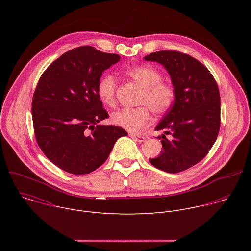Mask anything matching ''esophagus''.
<instances>
[{"instance_id": "1", "label": "esophagus", "mask_w": 251, "mask_h": 251, "mask_svg": "<svg viewBox=\"0 0 251 251\" xmlns=\"http://www.w3.org/2000/svg\"><path fill=\"white\" fill-rule=\"evenodd\" d=\"M129 136H130L133 140H135V141H137V142H143V141L145 140V137H144V136L136 135V134H133V133H130V134H129Z\"/></svg>"}]
</instances>
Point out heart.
Segmentation results:
<instances>
[{"mask_svg": "<svg viewBox=\"0 0 251 251\" xmlns=\"http://www.w3.org/2000/svg\"><path fill=\"white\" fill-rule=\"evenodd\" d=\"M125 75L143 88L138 104L133 109H121L112 113L111 121L116 126L130 132H139L151 123V110L161 115L166 113L174 103L176 90L172 83L162 80L161 71L149 64L136 65L125 70ZM117 82L112 75H104L97 83V94L103 104L116 105Z\"/></svg>", "mask_w": 251, "mask_h": 251, "instance_id": "b5f03b06", "label": "heart"}]
</instances>
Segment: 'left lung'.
<instances>
[{
    "label": "left lung",
    "mask_w": 251,
    "mask_h": 251,
    "mask_svg": "<svg viewBox=\"0 0 251 251\" xmlns=\"http://www.w3.org/2000/svg\"><path fill=\"white\" fill-rule=\"evenodd\" d=\"M161 63L176 90L175 101L156 131L163 130L161 154L150 163L167 173L183 172L201 162L216 142L221 127V96L209 70L198 59L176 50L144 57ZM169 134L170 138H166Z\"/></svg>",
    "instance_id": "obj_1"
}]
</instances>
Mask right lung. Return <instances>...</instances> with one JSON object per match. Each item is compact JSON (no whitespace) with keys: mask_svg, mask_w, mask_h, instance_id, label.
Segmentation results:
<instances>
[{"mask_svg":"<svg viewBox=\"0 0 251 251\" xmlns=\"http://www.w3.org/2000/svg\"><path fill=\"white\" fill-rule=\"evenodd\" d=\"M120 60L85 46L63 53L43 74L31 103L38 145L55 166L85 175L108 158L115 142L128 133L121 127L99 125L108 113L97 94L102 73Z\"/></svg>","mask_w":251,"mask_h":251,"instance_id":"obj_1","label":"right lung"}]
</instances>
